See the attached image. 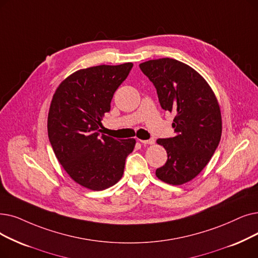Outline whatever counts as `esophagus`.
I'll list each match as a JSON object with an SVG mask.
<instances>
[{
    "label": "esophagus",
    "mask_w": 258,
    "mask_h": 258,
    "mask_svg": "<svg viewBox=\"0 0 258 258\" xmlns=\"http://www.w3.org/2000/svg\"><path fill=\"white\" fill-rule=\"evenodd\" d=\"M139 141H140L142 144H154V143H155V140H154V139H149V140H141V139H139Z\"/></svg>",
    "instance_id": "obj_1"
}]
</instances>
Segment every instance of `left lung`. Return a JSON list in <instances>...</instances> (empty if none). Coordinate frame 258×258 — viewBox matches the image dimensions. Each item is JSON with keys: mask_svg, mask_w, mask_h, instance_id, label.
<instances>
[{"mask_svg": "<svg viewBox=\"0 0 258 258\" xmlns=\"http://www.w3.org/2000/svg\"><path fill=\"white\" fill-rule=\"evenodd\" d=\"M139 67L154 84L161 107L175 115L176 136L157 140L166 150L167 160L156 176L166 183L183 184L204 170L219 144L217 99L204 78L180 61L162 58Z\"/></svg>", "mask_w": 258, "mask_h": 258, "instance_id": "left-lung-1", "label": "left lung"}]
</instances>
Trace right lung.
<instances>
[{
    "label": "right lung",
    "mask_w": 258,
    "mask_h": 258,
    "mask_svg": "<svg viewBox=\"0 0 258 258\" xmlns=\"http://www.w3.org/2000/svg\"><path fill=\"white\" fill-rule=\"evenodd\" d=\"M133 63L99 65L80 70L59 85L48 113V138L55 157L73 180L102 191L117 183L135 139H115L100 125L111 99Z\"/></svg>",
    "instance_id": "add662e5"
}]
</instances>
